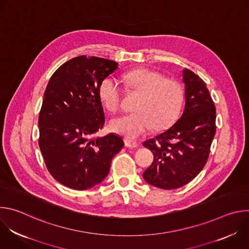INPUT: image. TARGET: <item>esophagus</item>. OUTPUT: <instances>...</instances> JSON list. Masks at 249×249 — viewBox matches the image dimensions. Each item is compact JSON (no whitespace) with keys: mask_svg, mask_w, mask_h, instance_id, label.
<instances>
[{"mask_svg":"<svg viewBox=\"0 0 249 249\" xmlns=\"http://www.w3.org/2000/svg\"><path fill=\"white\" fill-rule=\"evenodd\" d=\"M124 143H125V146L128 147V148H137L139 146V144L137 143V142L133 141V140H130V139H125L124 140Z\"/></svg>","mask_w":249,"mask_h":249,"instance_id":"34e87169","label":"esophagus"}]
</instances>
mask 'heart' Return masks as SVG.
Returning a JSON list of instances; mask_svg holds the SVG:
<instances>
[{"label":"heart","instance_id":"heart-1","mask_svg":"<svg viewBox=\"0 0 249 249\" xmlns=\"http://www.w3.org/2000/svg\"><path fill=\"white\" fill-rule=\"evenodd\" d=\"M126 85L141 93L135 105V112L113 118V132L129 139L148 133L153 127L162 130L170 126L178 116L183 103L181 85L149 69H138L123 75ZM122 89L113 78H105L99 86V97L110 111L119 109Z\"/></svg>","mask_w":249,"mask_h":249}]
</instances>
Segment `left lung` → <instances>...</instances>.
Instances as JSON below:
<instances>
[{
    "mask_svg": "<svg viewBox=\"0 0 249 249\" xmlns=\"http://www.w3.org/2000/svg\"><path fill=\"white\" fill-rule=\"evenodd\" d=\"M185 106L169 129L144 142L154 161L143 173L147 183L165 190L184 186L205 166L216 133V107L205 82L192 71L182 72Z\"/></svg>",
    "mask_w": 249,
    "mask_h": 249,
    "instance_id": "obj_1",
    "label": "left lung"
}]
</instances>
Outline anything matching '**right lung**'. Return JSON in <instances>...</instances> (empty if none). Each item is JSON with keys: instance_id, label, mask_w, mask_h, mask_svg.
I'll return each instance as SVG.
<instances>
[{"instance_id": "1", "label": "right lung", "mask_w": 249, "mask_h": 249, "mask_svg": "<svg viewBox=\"0 0 249 249\" xmlns=\"http://www.w3.org/2000/svg\"><path fill=\"white\" fill-rule=\"evenodd\" d=\"M117 68L114 61L83 55L60 66L48 82L38 144L48 171L66 187L86 190L100 183L124 147L113 133L94 137L105 122L99 86Z\"/></svg>"}]
</instances>
